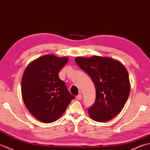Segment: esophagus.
I'll return each mask as SVG.
<instances>
[{"instance_id": "obj_1", "label": "esophagus", "mask_w": 150, "mask_h": 150, "mask_svg": "<svg viewBox=\"0 0 150 150\" xmlns=\"http://www.w3.org/2000/svg\"><path fill=\"white\" fill-rule=\"evenodd\" d=\"M81 98H82V95L80 94V95H78L77 97H76V99L77 100H81Z\"/></svg>"}]
</instances>
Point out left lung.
I'll list each match as a JSON object with an SVG mask.
<instances>
[{
  "label": "left lung",
  "mask_w": 150,
  "mask_h": 150,
  "mask_svg": "<svg viewBox=\"0 0 150 150\" xmlns=\"http://www.w3.org/2000/svg\"><path fill=\"white\" fill-rule=\"evenodd\" d=\"M75 60L90 76L96 89V99L88 110L89 115L98 122L111 120L122 111L129 97L131 86L125 66L107 57H77Z\"/></svg>",
  "instance_id": "left-lung-1"
}]
</instances>
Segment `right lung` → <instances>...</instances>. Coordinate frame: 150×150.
<instances>
[{"mask_svg":"<svg viewBox=\"0 0 150 150\" xmlns=\"http://www.w3.org/2000/svg\"><path fill=\"white\" fill-rule=\"evenodd\" d=\"M68 61V57L45 55L30 62L24 70L22 98L28 111L40 122L58 120L75 98L58 74Z\"/></svg>","mask_w":150,"mask_h":150,"instance_id":"1","label":"right lung"}]
</instances>
